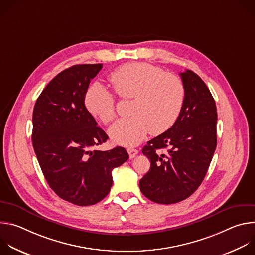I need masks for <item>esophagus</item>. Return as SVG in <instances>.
Listing matches in <instances>:
<instances>
[{
	"mask_svg": "<svg viewBox=\"0 0 255 255\" xmlns=\"http://www.w3.org/2000/svg\"><path fill=\"white\" fill-rule=\"evenodd\" d=\"M127 151L129 153V157L130 158H134L137 155V153H138V150L135 149V148H132V147H128Z\"/></svg>",
	"mask_w": 255,
	"mask_h": 255,
	"instance_id": "esophagus-1",
	"label": "esophagus"
}]
</instances>
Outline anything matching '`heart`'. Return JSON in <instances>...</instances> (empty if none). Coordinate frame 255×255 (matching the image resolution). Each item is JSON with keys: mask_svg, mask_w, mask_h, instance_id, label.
I'll return each mask as SVG.
<instances>
[{"mask_svg": "<svg viewBox=\"0 0 255 255\" xmlns=\"http://www.w3.org/2000/svg\"><path fill=\"white\" fill-rule=\"evenodd\" d=\"M110 82L123 99H132L129 118L121 119L109 130L118 144H138L149 132L160 135L177 120L186 99L183 81L161 68L143 62L126 63L110 75ZM89 113L103 124L116 118L115 96L101 83L92 84L85 94Z\"/></svg>", "mask_w": 255, "mask_h": 255, "instance_id": "heart-1", "label": "heart"}]
</instances>
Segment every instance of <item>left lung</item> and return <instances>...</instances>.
<instances>
[{"label": "left lung", "instance_id": "left-lung-1", "mask_svg": "<svg viewBox=\"0 0 255 255\" xmlns=\"http://www.w3.org/2000/svg\"><path fill=\"white\" fill-rule=\"evenodd\" d=\"M186 99L175 123L142 149L150 169L139 181L142 194L158 204H174L193 195L208 171L217 146L215 100L194 71L180 72ZM166 149L164 154L160 150Z\"/></svg>", "mask_w": 255, "mask_h": 255}]
</instances>
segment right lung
Masks as SVG:
<instances>
[{
	"mask_svg": "<svg viewBox=\"0 0 255 255\" xmlns=\"http://www.w3.org/2000/svg\"><path fill=\"white\" fill-rule=\"evenodd\" d=\"M103 64L62 70L45 87L33 110L32 143L52 191L78 206L102 201L111 190L112 170L129 158L125 148L96 149L108 135L85 106L91 80Z\"/></svg>",
	"mask_w": 255,
	"mask_h": 255,
	"instance_id": "right-lung-1",
	"label": "right lung"
}]
</instances>
